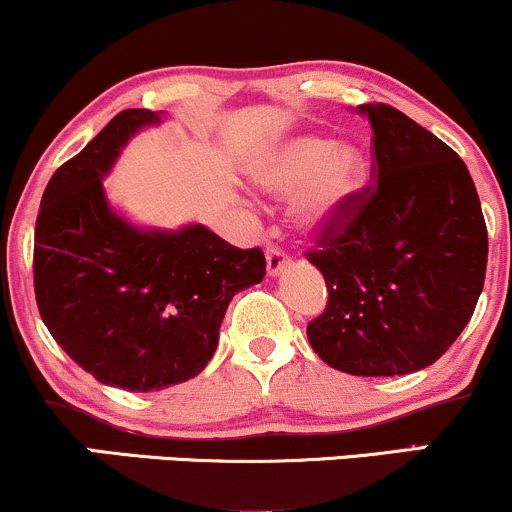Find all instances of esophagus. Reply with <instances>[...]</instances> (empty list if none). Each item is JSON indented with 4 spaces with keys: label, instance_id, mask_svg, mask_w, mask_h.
I'll use <instances>...</instances> for the list:
<instances>
[{
    "label": "esophagus",
    "instance_id": "esophagus-1",
    "mask_svg": "<svg viewBox=\"0 0 512 512\" xmlns=\"http://www.w3.org/2000/svg\"><path fill=\"white\" fill-rule=\"evenodd\" d=\"M289 257L284 255V252H281L279 248H267V274L269 276H276V274H281L284 272L286 267H289Z\"/></svg>",
    "mask_w": 512,
    "mask_h": 512
}]
</instances>
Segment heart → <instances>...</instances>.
I'll list each match as a JSON object with an SVG mask.
<instances>
[{
	"label": "heart",
	"mask_w": 512,
	"mask_h": 512,
	"mask_svg": "<svg viewBox=\"0 0 512 512\" xmlns=\"http://www.w3.org/2000/svg\"><path fill=\"white\" fill-rule=\"evenodd\" d=\"M250 180L272 197L298 195V226L325 233L342 223L363 187L366 161L356 144L303 132L269 144L252 161Z\"/></svg>",
	"instance_id": "heart-1"
}]
</instances>
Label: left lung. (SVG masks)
Masks as SVG:
<instances>
[{
  "instance_id": "1",
  "label": "left lung",
  "mask_w": 512,
  "mask_h": 512,
  "mask_svg": "<svg viewBox=\"0 0 512 512\" xmlns=\"http://www.w3.org/2000/svg\"><path fill=\"white\" fill-rule=\"evenodd\" d=\"M373 127L375 182L308 252L327 308L308 339L351 375H407L460 337L484 289L489 236L467 166L436 134L385 103L358 105Z\"/></svg>"
}]
</instances>
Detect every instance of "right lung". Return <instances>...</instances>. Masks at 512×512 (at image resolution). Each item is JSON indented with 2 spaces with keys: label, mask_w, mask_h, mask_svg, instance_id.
<instances>
[{
  "label": "right lung",
  "mask_w": 512,
  "mask_h": 512,
  "mask_svg": "<svg viewBox=\"0 0 512 512\" xmlns=\"http://www.w3.org/2000/svg\"><path fill=\"white\" fill-rule=\"evenodd\" d=\"M163 113L129 108L52 175L35 221L33 284L55 342L98 383L163 390L204 370L238 291L260 284V248L240 250L202 223L139 228L103 178L139 129Z\"/></svg>",
  "instance_id": "right-lung-1"
}]
</instances>
